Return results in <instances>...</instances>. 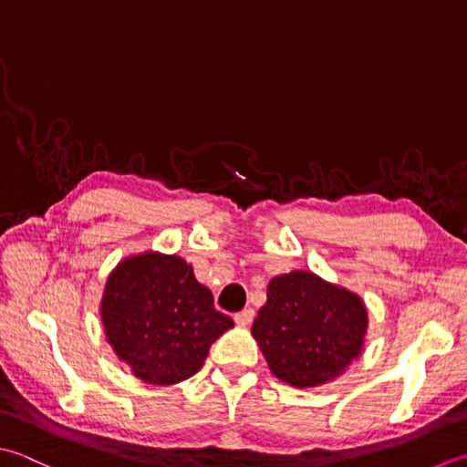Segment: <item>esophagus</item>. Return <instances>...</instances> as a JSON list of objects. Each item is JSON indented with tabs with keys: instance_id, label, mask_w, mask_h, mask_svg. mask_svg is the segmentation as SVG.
Masks as SVG:
<instances>
[{
	"instance_id": "obj_1",
	"label": "esophagus",
	"mask_w": 467,
	"mask_h": 467,
	"mask_svg": "<svg viewBox=\"0 0 467 467\" xmlns=\"http://www.w3.org/2000/svg\"><path fill=\"white\" fill-rule=\"evenodd\" d=\"M254 317H255L254 308H244L242 312L235 314L234 320H235V325H240V327H250L254 322Z\"/></svg>"
}]
</instances>
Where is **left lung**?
I'll return each mask as SVG.
<instances>
[{
  "label": "left lung",
  "instance_id": "8db88e82",
  "mask_svg": "<svg viewBox=\"0 0 467 467\" xmlns=\"http://www.w3.org/2000/svg\"><path fill=\"white\" fill-rule=\"evenodd\" d=\"M368 312L363 298L318 274L274 275L252 325L272 375L298 389L345 375L363 355Z\"/></svg>",
  "mask_w": 467,
  "mask_h": 467
}]
</instances>
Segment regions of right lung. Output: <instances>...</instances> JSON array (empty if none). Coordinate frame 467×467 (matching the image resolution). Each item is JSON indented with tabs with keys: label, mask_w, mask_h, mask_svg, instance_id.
Masks as SVG:
<instances>
[{
	"label": "right lung",
	"mask_w": 467,
	"mask_h": 467,
	"mask_svg": "<svg viewBox=\"0 0 467 467\" xmlns=\"http://www.w3.org/2000/svg\"><path fill=\"white\" fill-rule=\"evenodd\" d=\"M109 345L149 385H177L203 367L209 347L234 320L177 254L147 250L122 258L100 298Z\"/></svg>",
	"instance_id": "right-lung-1"
}]
</instances>
